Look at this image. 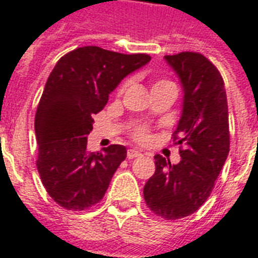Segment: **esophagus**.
Masks as SVG:
<instances>
[{"mask_svg":"<svg viewBox=\"0 0 258 258\" xmlns=\"http://www.w3.org/2000/svg\"><path fill=\"white\" fill-rule=\"evenodd\" d=\"M142 154L139 153V151H137V150H128L127 151V158L128 159H133V158H138V157H141Z\"/></svg>","mask_w":258,"mask_h":258,"instance_id":"1","label":"esophagus"}]
</instances>
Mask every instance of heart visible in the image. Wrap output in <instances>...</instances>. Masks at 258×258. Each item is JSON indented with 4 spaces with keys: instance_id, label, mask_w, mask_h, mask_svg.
Wrapping results in <instances>:
<instances>
[{
    "instance_id": "1",
    "label": "heart",
    "mask_w": 258,
    "mask_h": 258,
    "mask_svg": "<svg viewBox=\"0 0 258 258\" xmlns=\"http://www.w3.org/2000/svg\"><path fill=\"white\" fill-rule=\"evenodd\" d=\"M161 83H167V82H161ZM161 83H158V84H161ZM135 137L139 139V141H143L146 138V130L141 128V130H138L137 133H135Z\"/></svg>"
}]
</instances>
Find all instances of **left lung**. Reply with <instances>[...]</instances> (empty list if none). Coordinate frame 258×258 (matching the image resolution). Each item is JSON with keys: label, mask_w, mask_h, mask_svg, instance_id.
<instances>
[{"label": "left lung", "mask_w": 258, "mask_h": 258, "mask_svg": "<svg viewBox=\"0 0 258 258\" xmlns=\"http://www.w3.org/2000/svg\"><path fill=\"white\" fill-rule=\"evenodd\" d=\"M165 60L183 89L182 115L174 133L175 145L183 149L178 165L154 157L155 172L146 182L143 196L157 216L179 220L205 204L228 158V100L222 76L204 54L182 52Z\"/></svg>", "instance_id": "left-lung-1"}]
</instances>
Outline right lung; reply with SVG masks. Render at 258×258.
Here are the masks:
<instances>
[{
  "label": "right lung",
  "mask_w": 258,
  "mask_h": 258,
  "mask_svg": "<svg viewBox=\"0 0 258 258\" xmlns=\"http://www.w3.org/2000/svg\"><path fill=\"white\" fill-rule=\"evenodd\" d=\"M150 60L145 53L83 46L64 54L50 72L38 103L34 131L38 174L60 206L72 212L86 210L104 197L127 150L111 145L104 153L87 151L93 115L104 108L109 93L127 75Z\"/></svg>",
  "instance_id": "right-lung-1"
}]
</instances>
